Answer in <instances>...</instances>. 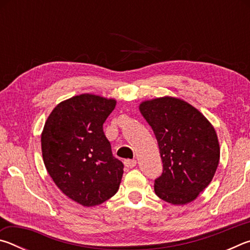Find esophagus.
<instances>
[{
  "instance_id": "esophagus-1",
  "label": "esophagus",
  "mask_w": 250,
  "mask_h": 250,
  "mask_svg": "<svg viewBox=\"0 0 250 250\" xmlns=\"http://www.w3.org/2000/svg\"><path fill=\"white\" fill-rule=\"evenodd\" d=\"M135 164H137V161L135 160H125V166L128 167V168H132L135 167Z\"/></svg>"
}]
</instances>
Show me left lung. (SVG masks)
Returning <instances> with one entry per match:
<instances>
[{"instance_id":"8db88e82","label":"left lung","mask_w":250,"mask_h":250,"mask_svg":"<svg viewBox=\"0 0 250 250\" xmlns=\"http://www.w3.org/2000/svg\"><path fill=\"white\" fill-rule=\"evenodd\" d=\"M140 111L155 134L163 163L162 174L154 180L155 194L174 205L194 201L219 162L213 125L193 105L173 97L145 101Z\"/></svg>"}]
</instances>
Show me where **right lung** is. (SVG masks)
Returning a JSON list of instances; mask_svg holds the SVG:
<instances>
[{"label":"right lung","instance_id":"right-lung-1","mask_svg":"<svg viewBox=\"0 0 250 250\" xmlns=\"http://www.w3.org/2000/svg\"><path fill=\"white\" fill-rule=\"evenodd\" d=\"M116 100L84 94L59 104L42 133L45 167L58 188L83 206L117 193L124 163L112 155L104 124Z\"/></svg>","mask_w":250,"mask_h":250}]
</instances>
